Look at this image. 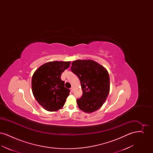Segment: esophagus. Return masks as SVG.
Masks as SVG:
<instances>
[{
    "label": "esophagus",
    "instance_id": "1",
    "mask_svg": "<svg viewBox=\"0 0 153 153\" xmlns=\"http://www.w3.org/2000/svg\"><path fill=\"white\" fill-rule=\"evenodd\" d=\"M71 89V92H73V88H72V87L71 88V89Z\"/></svg>",
    "mask_w": 153,
    "mask_h": 153
}]
</instances>
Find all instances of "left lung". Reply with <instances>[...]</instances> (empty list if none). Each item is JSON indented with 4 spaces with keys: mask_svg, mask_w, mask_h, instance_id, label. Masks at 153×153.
<instances>
[{
    "mask_svg": "<svg viewBox=\"0 0 153 153\" xmlns=\"http://www.w3.org/2000/svg\"><path fill=\"white\" fill-rule=\"evenodd\" d=\"M71 71L79 79L82 95L77 99L81 110L91 113L99 109L109 92V76L106 69L91 59L74 61Z\"/></svg>",
    "mask_w": 153,
    "mask_h": 153,
    "instance_id": "left-lung-1",
    "label": "left lung"
}]
</instances>
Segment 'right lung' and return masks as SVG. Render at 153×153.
<instances>
[{"instance_id": "1", "label": "right lung", "mask_w": 153, "mask_h": 153, "mask_svg": "<svg viewBox=\"0 0 153 153\" xmlns=\"http://www.w3.org/2000/svg\"><path fill=\"white\" fill-rule=\"evenodd\" d=\"M70 65V61L49 62L38 68L33 74L32 92L44 109L56 111L64 105L70 90L64 87L61 76Z\"/></svg>"}]
</instances>
